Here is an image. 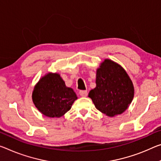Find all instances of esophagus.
<instances>
[{
    "label": "esophagus",
    "instance_id": "obj_1",
    "mask_svg": "<svg viewBox=\"0 0 161 161\" xmlns=\"http://www.w3.org/2000/svg\"><path fill=\"white\" fill-rule=\"evenodd\" d=\"M80 94L81 97H86L87 96V91L86 90H80Z\"/></svg>",
    "mask_w": 161,
    "mask_h": 161
}]
</instances>
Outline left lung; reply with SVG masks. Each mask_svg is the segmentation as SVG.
I'll return each mask as SVG.
<instances>
[{
    "mask_svg": "<svg viewBox=\"0 0 161 161\" xmlns=\"http://www.w3.org/2000/svg\"><path fill=\"white\" fill-rule=\"evenodd\" d=\"M88 96L99 111L114 117L124 113L132 103L133 84L120 65L104 59L97 70L96 87Z\"/></svg>",
    "mask_w": 161,
    "mask_h": 161,
    "instance_id": "left-lung-1",
    "label": "left lung"
}]
</instances>
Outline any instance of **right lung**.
Returning <instances> with one entry per match:
<instances>
[{
  "mask_svg": "<svg viewBox=\"0 0 161 161\" xmlns=\"http://www.w3.org/2000/svg\"><path fill=\"white\" fill-rule=\"evenodd\" d=\"M76 99L75 92L65 85L57 73H48L41 78L32 93L36 108L48 117L63 116Z\"/></svg>",
  "mask_w": 161,
  "mask_h": 161,
  "instance_id": "obj_1",
  "label": "right lung"
}]
</instances>
